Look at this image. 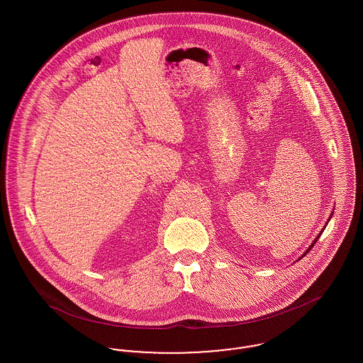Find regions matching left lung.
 I'll return each mask as SVG.
<instances>
[{
    "label": "left lung",
    "instance_id": "1",
    "mask_svg": "<svg viewBox=\"0 0 363 363\" xmlns=\"http://www.w3.org/2000/svg\"><path fill=\"white\" fill-rule=\"evenodd\" d=\"M330 218H332V216H330ZM323 230H324V228H323ZM321 233H323V231H321ZM321 233H320V234H321ZM318 238H320V235H317V238H315V240H314V241L311 242V246H309V249H308V250H306V252H305V253H303V255H302V257H305V256H306V253H309V252H311V247H313V246H314V243H315V242H317V240H318ZM302 257H301V259H302Z\"/></svg>",
    "mask_w": 363,
    "mask_h": 363
}]
</instances>
